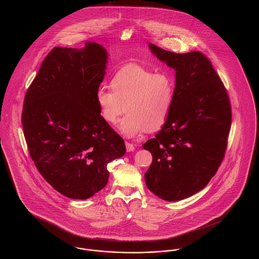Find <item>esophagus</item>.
Here are the masks:
<instances>
[{
  "label": "esophagus",
  "instance_id": "1",
  "mask_svg": "<svg viewBox=\"0 0 259 259\" xmlns=\"http://www.w3.org/2000/svg\"><path fill=\"white\" fill-rule=\"evenodd\" d=\"M125 146H126V150H127L128 152H130V151H134V150H135V147H134V145H132V144L128 143V142H126V143H125Z\"/></svg>",
  "mask_w": 259,
  "mask_h": 259
}]
</instances>
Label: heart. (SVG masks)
Segmentation results:
<instances>
[{"instance_id": "1", "label": "heart", "mask_w": 259, "mask_h": 259, "mask_svg": "<svg viewBox=\"0 0 259 259\" xmlns=\"http://www.w3.org/2000/svg\"><path fill=\"white\" fill-rule=\"evenodd\" d=\"M111 88L99 87L95 100L99 113L107 123L119 124L127 138L144 131H157L167 122L175 101L176 81L167 72L155 73L139 65H126L112 75Z\"/></svg>"}]
</instances>
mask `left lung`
<instances>
[{
    "instance_id": "1",
    "label": "left lung",
    "mask_w": 259,
    "mask_h": 259,
    "mask_svg": "<svg viewBox=\"0 0 259 259\" xmlns=\"http://www.w3.org/2000/svg\"><path fill=\"white\" fill-rule=\"evenodd\" d=\"M148 47L175 70L176 90L167 122L143 145L152 154L146 185L165 201H180L202 190L218 171L227 147L231 106L222 79L203 53Z\"/></svg>"
}]
</instances>
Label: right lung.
Returning <instances> with one entry per match:
<instances>
[{
    "label": "right lung",
    "mask_w": 259,
    "mask_h": 259,
    "mask_svg": "<svg viewBox=\"0 0 259 259\" xmlns=\"http://www.w3.org/2000/svg\"><path fill=\"white\" fill-rule=\"evenodd\" d=\"M107 63L108 52L97 42L79 50L54 48L25 94L21 121L31 158L68 198L84 200L103 189L108 164L126 151L95 100Z\"/></svg>",
    "instance_id": "obj_1"
}]
</instances>
